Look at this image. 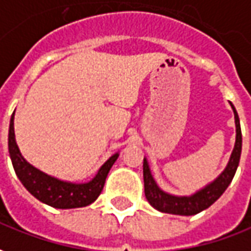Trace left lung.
I'll return each instance as SVG.
<instances>
[{"label": "left lung", "mask_w": 251, "mask_h": 251, "mask_svg": "<svg viewBox=\"0 0 251 251\" xmlns=\"http://www.w3.org/2000/svg\"><path fill=\"white\" fill-rule=\"evenodd\" d=\"M231 108L234 110L235 127H236V138H235V146L227 167L216 177L215 180L210 181L205 187L195 191L191 195H174L164 191L151 175V171L149 167L146 157L143 158V181H145V195L149 203L157 210L162 213L179 216H193L200 213L202 210L208 209L212 203H215L220 198L223 193L227 190L229 183L232 181L235 172L239 165L242 153V132L239 116L236 113V109L229 102Z\"/></svg>", "instance_id": "8db88e82"}]
</instances>
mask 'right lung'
Segmentation results:
<instances>
[{
    "mask_svg": "<svg viewBox=\"0 0 251 251\" xmlns=\"http://www.w3.org/2000/svg\"><path fill=\"white\" fill-rule=\"evenodd\" d=\"M8 148L13 168L17 177L31 194L43 203L57 209H74L87 206L96 201L102 191L109 171L119 157V151L110 155L101 165L91 180L86 183H74L57 179L35 168L24 158L15 138V112L10 116Z\"/></svg>",
    "mask_w": 251,
    "mask_h": 251,
    "instance_id": "add662e5",
    "label": "right lung"
}]
</instances>
